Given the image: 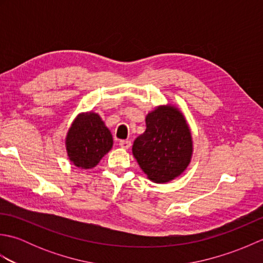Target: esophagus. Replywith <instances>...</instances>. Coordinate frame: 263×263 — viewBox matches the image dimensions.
Wrapping results in <instances>:
<instances>
[{
    "label": "esophagus",
    "mask_w": 263,
    "mask_h": 263,
    "mask_svg": "<svg viewBox=\"0 0 263 263\" xmlns=\"http://www.w3.org/2000/svg\"><path fill=\"white\" fill-rule=\"evenodd\" d=\"M120 146L124 149H128L131 147V141L130 140H120Z\"/></svg>",
    "instance_id": "obj_1"
}]
</instances>
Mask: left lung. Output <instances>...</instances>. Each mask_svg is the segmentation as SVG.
Masks as SVG:
<instances>
[{
	"label": "left lung",
	"instance_id": "1",
	"mask_svg": "<svg viewBox=\"0 0 263 263\" xmlns=\"http://www.w3.org/2000/svg\"><path fill=\"white\" fill-rule=\"evenodd\" d=\"M147 128L133 142L132 153L139 166L155 183L180 176L192 157L191 131L174 106H159L146 117Z\"/></svg>",
	"mask_w": 263,
	"mask_h": 263
}]
</instances>
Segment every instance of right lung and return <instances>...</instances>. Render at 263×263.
<instances>
[{
  "instance_id": "obj_1",
  "label": "right lung",
  "mask_w": 263,
  "mask_h": 263,
  "mask_svg": "<svg viewBox=\"0 0 263 263\" xmlns=\"http://www.w3.org/2000/svg\"><path fill=\"white\" fill-rule=\"evenodd\" d=\"M66 152L77 167L89 170L113 147V138L100 116L92 111L80 114L72 123L65 139Z\"/></svg>"
}]
</instances>
